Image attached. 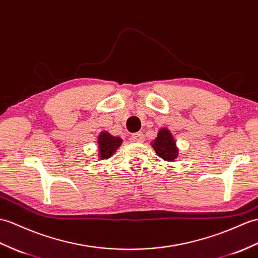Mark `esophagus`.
Masks as SVG:
<instances>
[{
  "instance_id": "34e87169",
  "label": "esophagus",
  "mask_w": 258,
  "mask_h": 258,
  "mask_svg": "<svg viewBox=\"0 0 258 258\" xmlns=\"http://www.w3.org/2000/svg\"><path fill=\"white\" fill-rule=\"evenodd\" d=\"M132 142H137V143H143L145 141V137H144L143 133H135L131 136Z\"/></svg>"
}]
</instances>
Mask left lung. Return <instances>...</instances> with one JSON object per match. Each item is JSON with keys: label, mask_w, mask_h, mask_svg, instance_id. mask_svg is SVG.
I'll return each mask as SVG.
<instances>
[{"label": "left lung", "mask_w": 258, "mask_h": 258, "mask_svg": "<svg viewBox=\"0 0 258 258\" xmlns=\"http://www.w3.org/2000/svg\"><path fill=\"white\" fill-rule=\"evenodd\" d=\"M153 147L159 157L167 161H172L177 158L178 149L170 132L167 128H161L153 143Z\"/></svg>", "instance_id": "1"}]
</instances>
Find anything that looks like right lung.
<instances>
[{"instance_id": "right-lung-1", "label": "right lung", "mask_w": 258, "mask_h": 258, "mask_svg": "<svg viewBox=\"0 0 258 258\" xmlns=\"http://www.w3.org/2000/svg\"><path fill=\"white\" fill-rule=\"evenodd\" d=\"M99 153L101 159L110 158L113 154L116 152V149L121 146L122 140L119 137L112 136L107 132H102L99 135Z\"/></svg>"}]
</instances>
